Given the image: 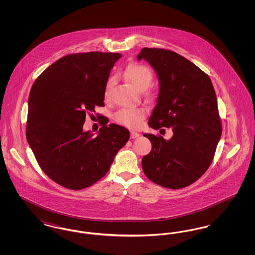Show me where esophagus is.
<instances>
[{"instance_id":"obj_1","label":"esophagus","mask_w":255,"mask_h":255,"mask_svg":"<svg viewBox=\"0 0 255 255\" xmlns=\"http://www.w3.org/2000/svg\"><path fill=\"white\" fill-rule=\"evenodd\" d=\"M130 134H131V138H136V137L139 136V133H136V132H134V131H131Z\"/></svg>"}]
</instances>
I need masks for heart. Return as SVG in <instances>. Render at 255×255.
<instances>
[{
	"label": "heart",
	"instance_id": "heart-1",
	"mask_svg": "<svg viewBox=\"0 0 255 255\" xmlns=\"http://www.w3.org/2000/svg\"><path fill=\"white\" fill-rule=\"evenodd\" d=\"M125 75L126 77L139 90H145L148 86L151 84L153 80V73L151 70L142 64H130L125 69ZM114 82V78H109L106 87H105V97L109 96V91L111 86ZM146 116V111L143 108H137V107H123L122 109L119 110L115 114V121L131 127V128H136L138 127L142 121L144 120Z\"/></svg>",
	"mask_w": 255,
	"mask_h": 255
}]
</instances>
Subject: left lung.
<instances>
[{
  "label": "left lung",
  "instance_id": "1",
  "mask_svg": "<svg viewBox=\"0 0 255 255\" xmlns=\"http://www.w3.org/2000/svg\"><path fill=\"white\" fill-rule=\"evenodd\" d=\"M144 59L159 81L157 105L149 119L155 130L171 128L169 140L144 133L152 143L142 158V169L152 182L170 189L188 186L209 165L222 134L217 97L208 75L195 64L169 49L143 48Z\"/></svg>",
  "mask_w": 255,
  "mask_h": 255
}]
</instances>
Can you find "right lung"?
<instances>
[{
  "label": "right lung",
  "instance_id": "right-lung-1",
  "mask_svg": "<svg viewBox=\"0 0 255 255\" xmlns=\"http://www.w3.org/2000/svg\"><path fill=\"white\" fill-rule=\"evenodd\" d=\"M121 53L69 54L51 64L31 87L26 140L41 169L53 182L80 190L109 171L129 131L104 121L97 136L83 131L86 114L104 105L111 69Z\"/></svg>",
  "mask_w": 255,
  "mask_h": 255
}]
</instances>
